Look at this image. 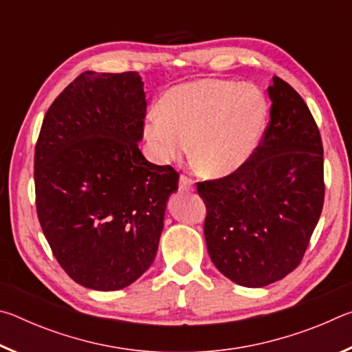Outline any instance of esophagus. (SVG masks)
Returning a JSON list of instances; mask_svg holds the SVG:
<instances>
[{"label":"esophagus","mask_w":352,"mask_h":352,"mask_svg":"<svg viewBox=\"0 0 352 352\" xmlns=\"http://www.w3.org/2000/svg\"><path fill=\"white\" fill-rule=\"evenodd\" d=\"M180 190H194V182L190 178L182 175L180 177Z\"/></svg>","instance_id":"obj_1"}]
</instances>
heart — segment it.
<instances>
[{
	"label": "heart",
	"instance_id": "heart-1",
	"mask_svg": "<svg viewBox=\"0 0 352 352\" xmlns=\"http://www.w3.org/2000/svg\"><path fill=\"white\" fill-rule=\"evenodd\" d=\"M269 121L265 94L252 83L200 79L164 94L151 113L144 138L155 162L168 164L188 152L206 177L236 174L259 147Z\"/></svg>",
	"mask_w": 352,
	"mask_h": 352
}]
</instances>
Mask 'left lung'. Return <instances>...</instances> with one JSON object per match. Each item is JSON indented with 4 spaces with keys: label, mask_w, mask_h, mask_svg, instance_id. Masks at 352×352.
Returning <instances> with one entry per match:
<instances>
[{
    "label": "left lung",
    "mask_w": 352,
    "mask_h": 352,
    "mask_svg": "<svg viewBox=\"0 0 352 352\" xmlns=\"http://www.w3.org/2000/svg\"><path fill=\"white\" fill-rule=\"evenodd\" d=\"M269 98L270 122L250 162L197 183L210 258L243 287H264L296 269L324 201L323 144L311 110L276 76Z\"/></svg>",
    "instance_id": "1"
}]
</instances>
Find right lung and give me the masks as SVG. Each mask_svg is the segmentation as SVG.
<instances>
[{
    "mask_svg": "<svg viewBox=\"0 0 352 352\" xmlns=\"http://www.w3.org/2000/svg\"><path fill=\"white\" fill-rule=\"evenodd\" d=\"M146 109L138 73L87 71L41 124L34 158L38 220L58 264L83 287H127L157 254L178 174L140 151Z\"/></svg>",
    "mask_w": 352,
    "mask_h": 352,
    "instance_id": "obj_1",
    "label": "right lung"
}]
</instances>
